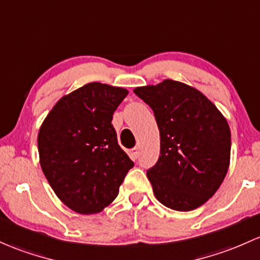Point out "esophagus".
<instances>
[{
    "mask_svg": "<svg viewBox=\"0 0 260 260\" xmlns=\"http://www.w3.org/2000/svg\"><path fill=\"white\" fill-rule=\"evenodd\" d=\"M131 155H132L135 159L138 158V155H139V148L135 147V148H133V149H131Z\"/></svg>",
    "mask_w": 260,
    "mask_h": 260,
    "instance_id": "34e87169",
    "label": "esophagus"
}]
</instances>
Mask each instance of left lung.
I'll return each mask as SVG.
<instances>
[{
    "instance_id": "1",
    "label": "left lung",
    "mask_w": 260,
    "mask_h": 260,
    "mask_svg": "<svg viewBox=\"0 0 260 260\" xmlns=\"http://www.w3.org/2000/svg\"><path fill=\"white\" fill-rule=\"evenodd\" d=\"M133 91L153 110L160 135V155L147 172L154 195L172 210L198 209L218 190L230 167L226 118L184 82L168 79Z\"/></svg>"
}]
</instances>
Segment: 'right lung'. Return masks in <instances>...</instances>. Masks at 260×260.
I'll use <instances>...</instances> for the list:
<instances>
[{
    "instance_id": "right-lung-1",
    "label": "right lung",
    "mask_w": 260,
    "mask_h": 260,
    "mask_svg": "<svg viewBox=\"0 0 260 260\" xmlns=\"http://www.w3.org/2000/svg\"><path fill=\"white\" fill-rule=\"evenodd\" d=\"M127 95L125 88L90 82L62 96L41 125L43 173L56 196L81 215L108 206L135 165L111 123Z\"/></svg>"
}]
</instances>
